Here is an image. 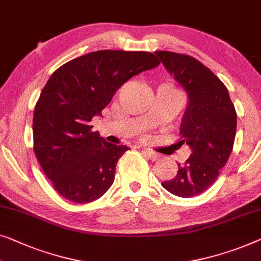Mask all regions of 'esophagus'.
Instances as JSON below:
<instances>
[{
    "label": "esophagus",
    "mask_w": 261,
    "mask_h": 261,
    "mask_svg": "<svg viewBox=\"0 0 261 261\" xmlns=\"http://www.w3.org/2000/svg\"><path fill=\"white\" fill-rule=\"evenodd\" d=\"M143 153H145V155L152 161H156L158 159L160 158V155H159L158 153L153 152V150H150V149H143Z\"/></svg>",
    "instance_id": "obj_1"
}]
</instances>
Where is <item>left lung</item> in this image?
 <instances>
[{"instance_id":"left-lung-1","label":"left lung","mask_w":261,"mask_h":261,"mask_svg":"<svg viewBox=\"0 0 261 261\" xmlns=\"http://www.w3.org/2000/svg\"><path fill=\"white\" fill-rule=\"evenodd\" d=\"M162 65L184 87L188 105L180 124L181 145L192 148L177 174L162 182L169 193L192 198L211 187L231 155L237 130V112L220 79L190 55L160 50Z\"/></svg>"}]
</instances>
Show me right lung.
<instances>
[{
    "mask_svg": "<svg viewBox=\"0 0 261 261\" xmlns=\"http://www.w3.org/2000/svg\"><path fill=\"white\" fill-rule=\"evenodd\" d=\"M159 65L152 53L107 49L71 60L53 73L34 111L33 148L60 195L87 203L109 190L128 147L106 142L90 121L124 82Z\"/></svg>",
    "mask_w": 261,
    "mask_h": 261,
    "instance_id": "right-lung-1",
    "label": "right lung"
}]
</instances>
